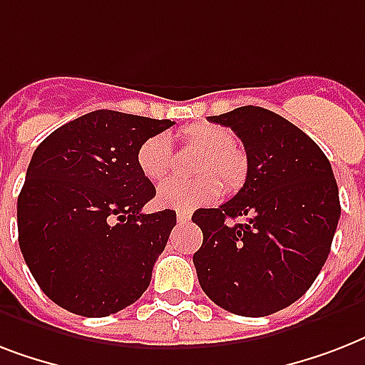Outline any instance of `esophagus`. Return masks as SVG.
I'll return each instance as SVG.
<instances>
[{
	"label": "esophagus",
	"mask_w": 365,
	"mask_h": 365,
	"mask_svg": "<svg viewBox=\"0 0 365 365\" xmlns=\"http://www.w3.org/2000/svg\"><path fill=\"white\" fill-rule=\"evenodd\" d=\"M176 220L180 225H183V223H189V220H191V214H189V212H178Z\"/></svg>",
	"instance_id": "34e87169"
}]
</instances>
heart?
I'll return each mask as SVG.
<instances>
[{
	"instance_id": "1",
	"label": "heart",
	"mask_w": 365,
	"mask_h": 365,
	"mask_svg": "<svg viewBox=\"0 0 365 365\" xmlns=\"http://www.w3.org/2000/svg\"><path fill=\"white\" fill-rule=\"evenodd\" d=\"M180 142L205 151L199 172L212 171L222 175L227 189L239 187L246 174V163L242 153L235 148V136L229 128L214 123H200L180 132ZM136 160L140 170L151 182L163 180L174 168V148L170 140L163 134L148 138L138 149ZM222 193L223 184L210 175L195 180L170 178L157 189V200L165 208L193 210L197 206L220 199Z\"/></svg>"
}]
</instances>
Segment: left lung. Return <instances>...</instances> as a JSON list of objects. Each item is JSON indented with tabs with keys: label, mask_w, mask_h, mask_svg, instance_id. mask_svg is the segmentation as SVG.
<instances>
[{
	"label": "left lung",
	"mask_w": 365,
	"mask_h": 365,
	"mask_svg": "<svg viewBox=\"0 0 365 365\" xmlns=\"http://www.w3.org/2000/svg\"><path fill=\"white\" fill-rule=\"evenodd\" d=\"M208 119L242 140L248 172L233 199L191 217L202 231L197 277L225 311L267 317L295 303L322 271L341 216L339 189L322 149L274 111L242 106Z\"/></svg>",
	"instance_id": "8db88e82"
}]
</instances>
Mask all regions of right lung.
<instances>
[{"instance_id":"add662e5","label":"right lung","mask_w":365,"mask_h":365,"mask_svg":"<svg viewBox=\"0 0 365 365\" xmlns=\"http://www.w3.org/2000/svg\"><path fill=\"white\" fill-rule=\"evenodd\" d=\"M174 123L96 110L31 155L20 189V252L43 294L66 311L110 317L142 297L176 212L143 214L155 185L138 149Z\"/></svg>"}]
</instances>
